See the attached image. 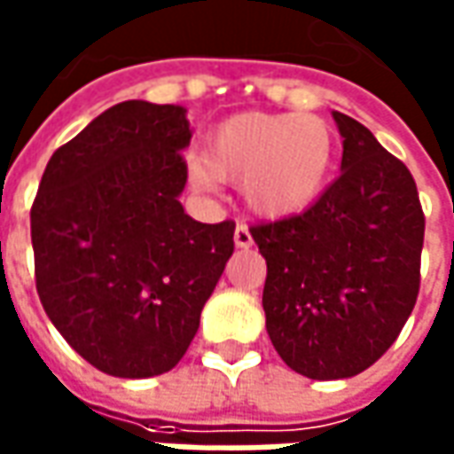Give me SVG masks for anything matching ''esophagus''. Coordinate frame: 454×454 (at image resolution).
I'll use <instances>...</instances> for the list:
<instances>
[{"mask_svg": "<svg viewBox=\"0 0 454 454\" xmlns=\"http://www.w3.org/2000/svg\"><path fill=\"white\" fill-rule=\"evenodd\" d=\"M233 240H236V246H239V248H248V246H253V236L246 223H239V226H236Z\"/></svg>", "mask_w": 454, "mask_h": 454, "instance_id": "34e87169", "label": "esophagus"}]
</instances>
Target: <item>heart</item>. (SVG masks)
I'll use <instances>...</instances> for the list:
<instances>
[{
  "mask_svg": "<svg viewBox=\"0 0 454 454\" xmlns=\"http://www.w3.org/2000/svg\"><path fill=\"white\" fill-rule=\"evenodd\" d=\"M331 166V129L308 114H239L218 123L203 146V171L240 184L248 206L268 218L305 211L320 196Z\"/></svg>",
  "mask_w": 454,
  "mask_h": 454,
  "instance_id": "obj_1",
  "label": "heart"
}]
</instances>
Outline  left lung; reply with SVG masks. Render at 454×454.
<instances>
[{
	"instance_id": "left-lung-1",
	"label": "left lung",
	"mask_w": 454,
	"mask_h": 454,
	"mask_svg": "<svg viewBox=\"0 0 454 454\" xmlns=\"http://www.w3.org/2000/svg\"><path fill=\"white\" fill-rule=\"evenodd\" d=\"M343 174L303 214L251 226L266 258L263 310L286 365L353 378L395 343L420 293L425 214L408 166L333 111Z\"/></svg>"
}]
</instances>
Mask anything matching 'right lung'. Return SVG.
<instances>
[{"mask_svg":"<svg viewBox=\"0 0 454 454\" xmlns=\"http://www.w3.org/2000/svg\"><path fill=\"white\" fill-rule=\"evenodd\" d=\"M188 141L181 106L121 101L54 151L32 203L39 301L114 378L174 368L233 253V221L199 223L178 201Z\"/></svg>","mask_w":454,"mask_h":454,"instance_id":"add662e5","label":"right lung"}]
</instances>
